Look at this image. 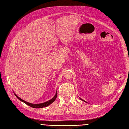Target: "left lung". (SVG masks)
Here are the masks:
<instances>
[{
	"mask_svg": "<svg viewBox=\"0 0 129 129\" xmlns=\"http://www.w3.org/2000/svg\"><path fill=\"white\" fill-rule=\"evenodd\" d=\"M81 100H82V99H81Z\"/></svg>",
	"mask_w": 129,
	"mask_h": 129,
	"instance_id": "left-lung-1",
	"label": "left lung"
}]
</instances>
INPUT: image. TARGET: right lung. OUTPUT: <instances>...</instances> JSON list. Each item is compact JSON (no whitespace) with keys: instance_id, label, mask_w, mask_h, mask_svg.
<instances>
[{"instance_id":"add662e5","label":"right lung","mask_w":129,"mask_h":129,"mask_svg":"<svg viewBox=\"0 0 129 129\" xmlns=\"http://www.w3.org/2000/svg\"><path fill=\"white\" fill-rule=\"evenodd\" d=\"M15 95L19 100H20L21 101L24 102L25 104L28 105V106H29L30 107H32V108H44V107H46L47 106L49 105L50 104H51L52 102H53L54 101H55V100L56 99V98H57V93L56 92V95H54V97L53 98V99H51V100H49V101H47V102H44V103L40 104H32L29 103V102H26L25 101H24V100H21L20 98H19L18 96H17L16 94H15Z\"/></svg>"}]
</instances>
